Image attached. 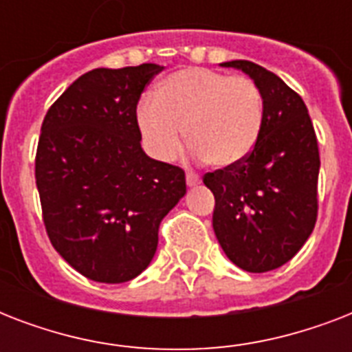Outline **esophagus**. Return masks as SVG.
<instances>
[{"mask_svg":"<svg viewBox=\"0 0 352 352\" xmlns=\"http://www.w3.org/2000/svg\"><path fill=\"white\" fill-rule=\"evenodd\" d=\"M199 182H201V177L195 175V173H192V171H188V173H186V184H188V186H190V188L197 186Z\"/></svg>","mask_w":352,"mask_h":352,"instance_id":"obj_1","label":"esophagus"}]
</instances>
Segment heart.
<instances>
[{
	"instance_id": "heart-1",
	"label": "heart",
	"mask_w": 352,
	"mask_h": 352,
	"mask_svg": "<svg viewBox=\"0 0 352 352\" xmlns=\"http://www.w3.org/2000/svg\"><path fill=\"white\" fill-rule=\"evenodd\" d=\"M137 126L151 157L170 162L181 153L184 129L192 151L217 168L241 164L263 127V98L245 76L206 67L168 74L155 98L137 109Z\"/></svg>"
}]
</instances>
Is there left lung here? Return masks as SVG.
Returning <instances> with one entry per match:
<instances>
[{
    "label": "left lung",
    "instance_id": "8db88e82",
    "mask_svg": "<svg viewBox=\"0 0 352 352\" xmlns=\"http://www.w3.org/2000/svg\"><path fill=\"white\" fill-rule=\"evenodd\" d=\"M254 80L263 127L241 164L204 175L215 197L214 232L246 272L279 268L300 252L318 215L320 151L305 102L283 80L246 60L221 63Z\"/></svg>",
    "mask_w": 352,
    "mask_h": 352
}]
</instances>
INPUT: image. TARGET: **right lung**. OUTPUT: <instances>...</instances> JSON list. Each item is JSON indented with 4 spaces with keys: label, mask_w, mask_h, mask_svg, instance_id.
I'll list each match as a JSON object with an SVG mask.
<instances>
[{
    "label": "right lung",
    "mask_w": 352,
    "mask_h": 352,
    "mask_svg": "<svg viewBox=\"0 0 352 352\" xmlns=\"http://www.w3.org/2000/svg\"><path fill=\"white\" fill-rule=\"evenodd\" d=\"M162 69H93L41 124L36 186L47 234L76 272L98 283H124L148 268L160 221L186 193L184 171L140 146L138 98Z\"/></svg>",
    "instance_id": "right-lung-1"
}]
</instances>
